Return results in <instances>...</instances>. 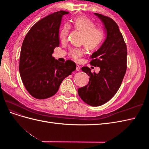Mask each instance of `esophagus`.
I'll return each instance as SVG.
<instances>
[{
	"label": "esophagus",
	"instance_id": "34e87169",
	"mask_svg": "<svg viewBox=\"0 0 149 149\" xmlns=\"http://www.w3.org/2000/svg\"><path fill=\"white\" fill-rule=\"evenodd\" d=\"M81 70V68L79 65H76V70L77 71H79Z\"/></svg>",
	"mask_w": 149,
	"mask_h": 149
}]
</instances>
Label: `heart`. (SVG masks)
Listing matches in <instances>:
<instances>
[{
	"label": "heart",
	"instance_id": "obj_1",
	"mask_svg": "<svg viewBox=\"0 0 149 149\" xmlns=\"http://www.w3.org/2000/svg\"><path fill=\"white\" fill-rule=\"evenodd\" d=\"M73 26L75 30L83 33L81 43L84 44L89 50H95L100 47L104 35L102 29L95 26V24L88 18L79 16L73 22ZM70 27L66 24L60 31L59 37L61 42L66 41L68 38ZM83 49L79 48H72L70 51V56L75 60H78L83 55Z\"/></svg>",
	"mask_w": 149,
	"mask_h": 149
}]
</instances>
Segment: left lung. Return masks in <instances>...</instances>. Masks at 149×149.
Listing matches in <instances>:
<instances>
[{
    "label": "left lung",
    "mask_w": 149,
    "mask_h": 149,
    "mask_svg": "<svg viewBox=\"0 0 149 149\" xmlns=\"http://www.w3.org/2000/svg\"><path fill=\"white\" fill-rule=\"evenodd\" d=\"M104 25L106 38L90 56V64L100 68L98 73L81 68L89 76L88 84L78 89L81 100L91 106H100L113 97L119 89L127 69V47L119 26L111 18L94 13Z\"/></svg>",
    "instance_id": "8db88e82"
}]
</instances>
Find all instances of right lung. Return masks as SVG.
Segmentation results:
<instances>
[{"label": "right lung", "instance_id": "1", "mask_svg": "<svg viewBox=\"0 0 149 149\" xmlns=\"http://www.w3.org/2000/svg\"><path fill=\"white\" fill-rule=\"evenodd\" d=\"M68 12L60 10L43 18L29 31L22 43L19 63L21 79L30 95L38 100L55 94L66 77L76 70L71 60L61 63L52 56L59 47V29L62 17Z\"/></svg>", "mask_w": 149, "mask_h": 149}]
</instances>
